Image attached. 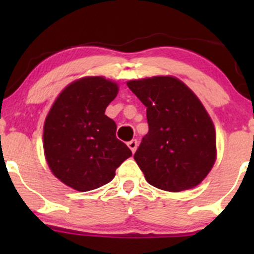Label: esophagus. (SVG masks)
<instances>
[{"label": "esophagus", "mask_w": 254, "mask_h": 254, "mask_svg": "<svg viewBox=\"0 0 254 254\" xmlns=\"http://www.w3.org/2000/svg\"><path fill=\"white\" fill-rule=\"evenodd\" d=\"M137 145H138V142H137V139H131L130 142H127V147L130 148L132 153H135V151H136Z\"/></svg>", "instance_id": "34e87169"}]
</instances>
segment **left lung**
Here are the masks:
<instances>
[{
  "label": "left lung",
  "mask_w": 254,
  "mask_h": 254,
  "mask_svg": "<svg viewBox=\"0 0 254 254\" xmlns=\"http://www.w3.org/2000/svg\"><path fill=\"white\" fill-rule=\"evenodd\" d=\"M147 107L149 131L133 159L145 180L161 190L194 188L208 176L216 160V133L199 99L172 76L127 82Z\"/></svg>",
  "instance_id": "obj_1"
}]
</instances>
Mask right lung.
Wrapping results in <instances>:
<instances>
[{
    "mask_svg": "<svg viewBox=\"0 0 254 254\" xmlns=\"http://www.w3.org/2000/svg\"><path fill=\"white\" fill-rule=\"evenodd\" d=\"M118 94L103 76L80 78L58 95L44 124V153L55 177L74 190H94L110 183L132 155L116 137L117 125L105 110Z\"/></svg>",
    "mask_w": 254,
    "mask_h": 254,
    "instance_id": "add662e5",
    "label": "right lung"
}]
</instances>
